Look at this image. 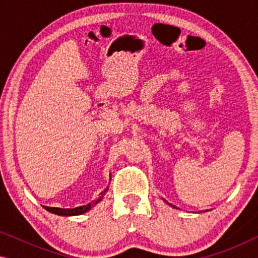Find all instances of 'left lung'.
<instances>
[{"instance_id":"obj_1","label":"left lung","mask_w":258,"mask_h":258,"mask_svg":"<svg viewBox=\"0 0 258 258\" xmlns=\"http://www.w3.org/2000/svg\"><path fill=\"white\" fill-rule=\"evenodd\" d=\"M164 202H167V201H164ZM167 203H168V202H167ZM168 204H169V203H168ZM169 206H171V204H169ZM171 207H172V208H176L175 206H171Z\"/></svg>"}]
</instances>
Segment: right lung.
<instances>
[{
	"mask_svg": "<svg viewBox=\"0 0 258 258\" xmlns=\"http://www.w3.org/2000/svg\"><path fill=\"white\" fill-rule=\"evenodd\" d=\"M108 188L109 186H107V188H105L103 191L101 192V196L98 197L96 201H95V203H88L87 206L76 207V208H74V209H62V208H50V207H45V209H47L49 213L58 215V216H77V215H82L84 213H87V211H89L91 208L95 206V204H97L102 199H103L105 192L108 191Z\"/></svg>",
	"mask_w": 258,
	"mask_h": 258,
	"instance_id": "obj_1",
	"label": "right lung"
}]
</instances>
